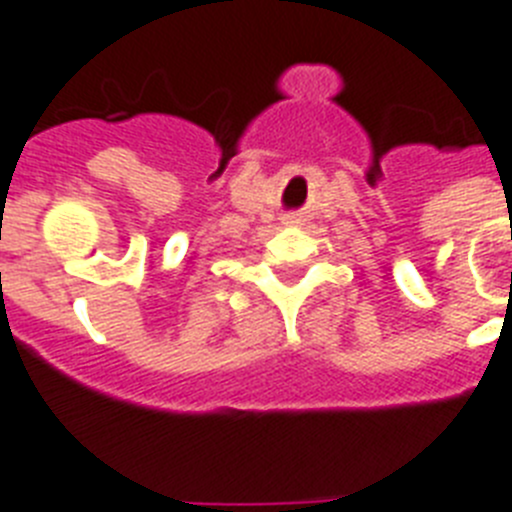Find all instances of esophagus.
Here are the masks:
<instances>
[{
  "instance_id": "1",
  "label": "esophagus",
  "mask_w": 512,
  "mask_h": 512,
  "mask_svg": "<svg viewBox=\"0 0 512 512\" xmlns=\"http://www.w3.org/2000/svg\"><path fill=\"white\" fill-rule=\"evenodd\" d=\"M288 221H291V219H286V224H288Z\"/></svg>"
}]
</instances>
